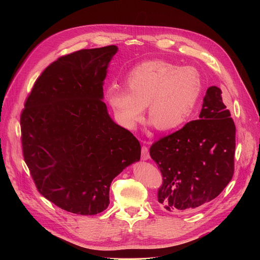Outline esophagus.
I'll list each match as a JSON object with an SVG mask.
<instances>
[{"label": "esophagus", "instance_id": "esophagus-1", "mask_svg": "<svg viewBox=\"0 0 260 260\" xmlns=\"http://www.w3.org/2000/svg\"><path fill=\"white\" fill-rule=\"evenodd\" d=\"M141 158L142 160H148L149 159V153H148V148L147 146L143 145L141 148Z\"/></svg>", "mask_w": 260, "mask_h": 260}]
</instances>
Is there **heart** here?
<instances>
[{"mask_svg":"<svg viewBox=\"0 0 260 260\" xmlns=\"http://www.w3.org/2000/svg\"><path fill=\"white\" fill-rule=\"evenodd\" d=\"M126 88L111 86L107 102L120 124L135 129L144 117L159 131L181 127L193 115L202 91L196 68L179 67L165 60H148L134 66L125 77Z\"/></svg>","mask_w":260,"mask_h":260,"instance_id":"1","label":"heart"}]
</instances>
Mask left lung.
Masks as SVG:
<instances>
[{
	"mask_svg": "<svg viewBox=\"0 0 260 260\" xmlns=\"http://www.w3.org/2000/svg\"><path fill=\"white\" fill-rule=\"evenodd\" d=\"M221 93L209 87L199 119L149 148L163 177L158 201L169 212L195 211L219 195L233 177L236 127Z\"/></svg>",
	"mask_w": 260,
	"mask_h": 260,
	"instance_id": "left-lung-1",
	"label": "left lung"
}]
</instances>
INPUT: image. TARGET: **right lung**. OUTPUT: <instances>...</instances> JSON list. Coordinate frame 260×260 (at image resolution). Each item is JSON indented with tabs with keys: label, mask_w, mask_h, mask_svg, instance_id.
<instances>
[{
	"label": "right lung",
	"mask_w": 260,
	"mask_h": 260,
	"mask_svg": "<svg viewBox=\"0 0 260 260\" xmlns=\"http://www.w3.org/2000/svg\"><path fill=\"white\" fill-rule=\"evenodd\" d=\"M117 51L111 45L60 57L37 79L21 114L23 156L38 190L74 214L107 209L113 179L140 160L139 141L102 101Z\"/></svg>",
	"instance_id": "1"
}]
</instances>
